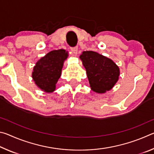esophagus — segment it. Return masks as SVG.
Here are the masks:
<instances>
[{
  "label": "esophagus",
  "instance_id": "obj_1",
  "mask_svg": "<svg viewBox=\"0 0 154 154\" xmlns=\"http://www.w3.org/2000/svg\"><path fill=\"white\" fill-rule=\"evenodd\" d=\"M71 51H72V53H73L74 54H75V55H76V54H77V51H78V48H77V47H74V48H71Z\"/></svg>",
  "mask_w": 154,
  "mask_h": 154
}]
</instances>
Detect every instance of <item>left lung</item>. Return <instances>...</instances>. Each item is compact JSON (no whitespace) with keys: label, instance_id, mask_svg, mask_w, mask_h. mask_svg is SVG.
<instances>
[{"label":"left lung","instance_id":"left-lung-1","mask_svg":"<svg viewBox=\"0 0 154 154\" xmlns=\"http://www.w3.org/2000/svg\"><path fill=\"white\" fill-rule=\"evenodd\" d=\"M80 58L86 69L90 87L93 91L104 93L111 90L118 82L119 67L111 59L92 51H83Z\"/></svg>","mask_w":154,"mask_h":154}]
</instances>
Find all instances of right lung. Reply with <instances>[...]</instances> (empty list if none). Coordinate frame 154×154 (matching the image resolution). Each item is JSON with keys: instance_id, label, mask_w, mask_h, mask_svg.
Listing matches in <instances>:
<instances>
[{"instance_id": "1", "label": "right lung", "mask_w": 154, "mask_h": 154, "mask_svg": "<svg viewBox=\"0 0 154 154\" xmlns=\"http://www.w3.org/2000/svg\"><path fill=\"white\" fill-rule=\"evenodd\" d=\"M67 56L68 53L64 49H58L49 52L41 58L36 63L32 72L36 85L46 92H54Z\"/></svg>"}]
</instances>
